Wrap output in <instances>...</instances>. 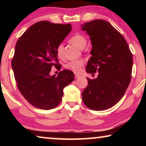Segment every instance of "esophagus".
<instances>
[{
  "instance_id": "obj_1",
  "label": "esophagus",
  "mask_w": 146,
  "mask_h": 146,
  "mask_svg": "<svg viewBox=\"0 0 146 146\" xmlns=\"http://www.w3.org/2000/svg\"><path fill=\"white\" fill-rule=\"evenodd\" d=\"M75 77L76 78H78V77H79V75H78V74H75Z\"/></svg>"
}]
</instances>
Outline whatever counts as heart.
<instances>
[{
    "label": "heart",
    "instance_id": "1",
    "mask_svg": "<svg viewBox=\"0 0 146 146\" xmlns=\"http://www.w3.org/2000/svg\"><path fill=\"white\" fill-rule=\"evenodd\" d=\"M70 42L73 44L74 46L77 47L80 49H82L85 47L87 43L86 38L82 35L76 34L75 35L71 36L70 39ZM63 44H60L56 48V54L58 57H62L63 56ZM84 65V61L83 60H73L70 61L66 64V68L69 70H71L75 73H79L81 70V68Z\"/></svg>",
    "mask_w": 146,
    "mask_h": 146
}]
</instances>
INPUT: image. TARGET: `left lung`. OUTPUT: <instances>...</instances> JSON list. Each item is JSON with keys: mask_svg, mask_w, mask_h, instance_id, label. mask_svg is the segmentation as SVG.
Instances as JSON below:
<instances>
[{"mask_svg": "<svg viewBox=\"0 0 146 146\" xmlns=\"http://www.w3.org/2000/svg\"><path fill=\"white\" fill-rule=\"evenodd\" d=\"M92 44L86 72H98L95 79L87 78L82 93L88 108L102 111L115 106L122 98L131 80L133 55L123 36L111 24L102 19L82 26Z\"/></svg>", "mask_w": 146, "mask_h": 146, "instance_id": "left-lung-1", "label": "left lung"}]
</instances>
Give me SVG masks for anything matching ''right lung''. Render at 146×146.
Wrapping results in <instances>:
<instances>
[{
  "instance_id": "1",
  "label": "right lung",
  "mask_w": 146,
  "mask_h": 146,
  "mask_svg": "<svg viewBox=\"0 0 146 146\" xmlns=\"http://www.w3.org/2000/svg\"><path fill=\"white\" fill-rule=\"evenodd\" d=\"M71 30L70 24L40 21L32 25L17 40L11 60L20 92L29 103L48 110L59 105L63 89L74 80L68 70L49 75L51 68L60 70L56 48Z\"/></svg>"
}]
</instances>
